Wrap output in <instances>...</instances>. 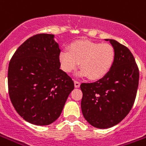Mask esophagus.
Returning a JSON list of instances; mask_svg holds the SVG:
<instances>
[{"mask_svg": "<svg viewBox=\"0 0 146 146\" xmlns=\"http://www.w3.org/2000/svg\"><path fill=\"white\" fill-rule=\"evenodd\" d=\"M80 85H81V83H80L79 81H74V86H75V88H79V87H80Z\"/></svg>", "mask_w": 146, "mask_h": 146, "instance_id": "esophagus-1", "label": "esophagus"}]
</instances>
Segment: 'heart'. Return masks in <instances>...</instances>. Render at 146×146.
Here are the masks:
<instances>
[{
    "label": "heart",
    "instance_id": "1",
    "mask_svg": "<svg viewBox=\"0 0 146 146\" xmlns=\"http://www.w3.org/2000/svg\"><path fill=\"white\" fill-rule=\"evenodd\" d=\"M61 69L72 73L80 63V77L98 81L106 77L115 61V49L110 44H102L88 40H80L69 45L59 54Z\"/></svg>",
    "mask_w": 146,
    "mask_h": 146
}]
</instances>
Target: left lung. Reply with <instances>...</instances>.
<instances>
[{
  "label": "left lung",
  "mask_w": 146,
  "mask_h": 146,
  "mask_svg": "<svg viewBox=\"0 0 146 146\" xmlns=\"http://www.w3.org/2000/svg\"><path fill=\"white\" fill-rule=\"evenodd\" d=\"M115 49V61L106 77L82 83L81 111L94 127L108 129L121 122L135 101L139 70L130 50L117 40L106 39Z\"/></svg>",
  "instance_id": "obj_1"
}]
</instances>
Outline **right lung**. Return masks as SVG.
Wrapping results in <instances>:
<instances>
[{"mask_svg": "<svg viewBox=\"0 0 146 146\" xmlns=\"http://www.w3.org/2000/svg\"><path fill=\"white\" fill-rule=\"evenodd\" d=\"M59 44L53 34L31 36L11 58L8 87L11 102L28 122L47 125L60 117L74 83L60 69Z\"/></svg>", "mask_w": 146, "mask_h": 146, "instance_id": "1", "label": "right lung"}]
</instances>
